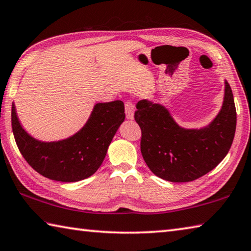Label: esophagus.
<instances>
[{
    "label": "esophagus",
    "instance_id": "1",
    "mask_svg": "<svg viewBox=\"0 0 251 251\" xmlns=\"http://www.w3.org/2000/svg\"><path fill=\"white\" fill-rule=\"evenodd\" d=\"M134 103L131 101H126L125 103V113H126V117L128 120H133L134 118Z\"/></svg>",
    "mask_w": 251,
    "mask_h": 251
}]
</instances>
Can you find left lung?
I'll return each mask as SVG.
<instances>
[{"label":"left lung","instance_id":"left-lung-1","mask_svg":"<svg viewBox=\"0 0 251 251\" xmlns=\"http://www.w3.org/2000/svg\"><path fill=\"white\" fill-rule=\"evenodd\" d=\"M135 121L141 129L140 151L152 173L170 182H190L213 170L229 151L236 130L233 92L225 82L221 112L203 129L181 128L165 107L141 100Z\"/></svg>","mask_w":251,"mask_h":251}]
</instances>
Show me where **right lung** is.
I'll use <instances>...</instances> for the list:
<instances>
[{"instance_id":"obj_1","label":"right lung","mask_w":251,"mask_h":251,"mask_svg":"<svg viewBox=\"0 0 251 251\" xmlns=\"http://www.w3.org/2000/svg\"><path fill=\"white\" fill-rule=\"evenodd\" d=\"M124 120V103L120 100L99 103L83 128L72 137L42 143L22 128L12 105V129L22 156L39 175L60 182H76L97 172Z\"/></svg>"}]
</instances>
